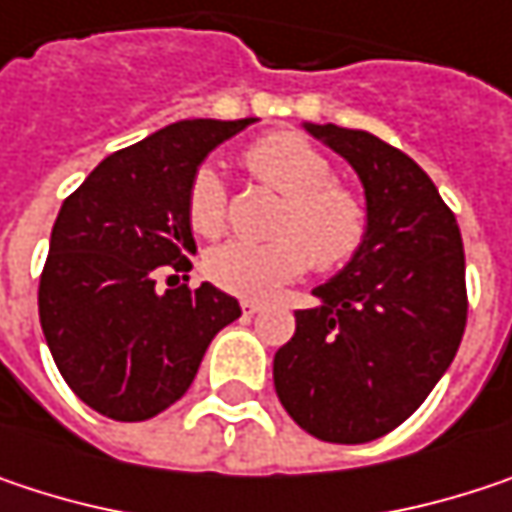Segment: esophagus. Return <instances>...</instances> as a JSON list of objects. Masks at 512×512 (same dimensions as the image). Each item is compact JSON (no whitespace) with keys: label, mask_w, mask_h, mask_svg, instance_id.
<instances>
[{"label":"esophagus","mask_w":512,"mask_h":512,"mask_svg":"<svg viewBox=\"0 0 512 512\" xmlns=\"http://www.w3.org/2000/svg\"><path fill=\"white\" fill-rule=\"evenodd\" d=\"M240 307H243V316H255V313H260V310H263V304L252 302V299H243V302H240Z\"/></svg>","instance_id":"esophagus-1"}]
</instances>
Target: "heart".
<instances>
[{"label": "heart", "instance_id": "heart-1", "mask_svg": "<svg viewBox=\"0 0 512 512\" xmlns=\"http://www.w3.org/2000/svg\"><path fill=\"white\" fill-rule=\"evenodd\" d=\"M243 166L257 181L284 196L275 240H228L205 257V275L216 287L263 299L299 278L313 263L337 272L360 255L369 237V205L343 181L334 163L296 131H275L243 152ZM187 222L196 234L216 237L228 222V184L222 172L202 163L187 184Z\"/></svg>", "mask_w": 512, "mask_h": 512}]
</instances>
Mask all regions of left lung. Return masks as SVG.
Returning <instances> with one entry per match:
<instances>
[{
    "label": "left lung",
    "instance_id": "left-lung-1",
    "mask_svg": "<svg viewBox=\"0 0 512 512\" xmlns=\"http://www.w3.org/2000/svg\"><path fill=\"white\" fill-rule=\"evenodd\" d=\"M357 169L369 237L296 310L275 393L316 440L372 442L410 419L460 349L469 293L463 237L428 172L369 131L307 125Z\"/></svg>",
    "mask_w": 512,
    "mask_h": 512
}]
</instances>
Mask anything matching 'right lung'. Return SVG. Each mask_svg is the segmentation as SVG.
Returning <instances> with one entry per match:
<instances>
[{
  "mask_svg": "<svg viewBox=\"0 0 512 512\" xmlns=\"http://www.w3.org/2000/svg\"><path fill=\"white\" fill-rule=\"evenodd\" d=\"M249 122H172L105 158L64 199L37 310L58 372L96 413L117 422L163 413L190 390L210 340L240 316L228 293L175 281L196 252L184 208L190 175ZM166 268L176 275L161 294L154 284Z\"/></svg>",
  "mask_w": 512,
  "mask_h": 512,
  "instance_id": "1",
  "label": "right lung"
}]
</instances>
